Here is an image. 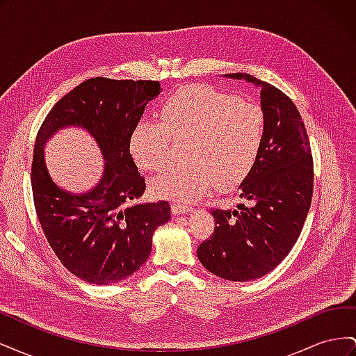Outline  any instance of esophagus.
Instances as JSON below:
<instances>
[{
	"label": "esophagus",
	"instance_id": "obj_1",
	"mask_svg": "<svg viewBox=\"0 0 356 356\" xmlns=\"http://www.w3.org/2000/svg\"><path fill=\"white\" fill-rule=\"evenodd\" d=\"M193 208L191 204H187V203H179V202H175L172 203V212H174L175 215H179V213H187V212H191Z\"/></svg>",
	"mask_w": 356,
	"mask_h": 356
}]
</instances>
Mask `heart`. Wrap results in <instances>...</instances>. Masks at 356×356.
I'll use <instances>...</instances> for the list:
<instances>
[{
	"label": "heart",
	"instance_id": "1",
	"mask_svg": "<svg viewBox=\"0 0 356 356\" xmlns=\"http://www.w3.org/2000/svg\"><path fill=\"white\" fill-rule=\"evenodd\" d=\"M160 122L139 123L129 152L139 170L159 174L170 160V139L187 143V165L153 182L156 196L179 200L195 199L213 184H241L257 163L266 132L260 105L204 84L172 93L161 106Z\"/></svg>",
	"mask_w": 356,
	"mask_h": 356
}]
</instances>
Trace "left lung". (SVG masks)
Listing matches in <instances>:
<instances>
[{
    "instance_id": "1",
    "label": "left lung",
    "mask_w": 356,
    "mask_h": 356,
    "mask_svg": "<svg viewBox=\"0 0 356 356\" xmlns=\"http://www.w3.org/2000/svg\"><path fill=\"white\" fill-rule=\"evenodd\" d=\"M260 88L266 132L260 156L239 186L238 209L212 208L215 229L197 248L213 275L246 282L272 272L303 229L314 195V159L294 102L275 86L250 74H225Z\"/></svg>"
}]
</instances>
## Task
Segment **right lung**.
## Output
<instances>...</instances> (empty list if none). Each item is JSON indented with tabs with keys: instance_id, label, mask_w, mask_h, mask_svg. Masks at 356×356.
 <instances>
[{
	"instance_id": "obj_1",
	"label": "right lung",
	"mask_w": 356,
	"mask_h": 356,
	"mask_svg": "<svg viewBox=\"0 0 356 356\" xmlns=\"http://www.w3.org/2000/svg\"><path fill=\"white\" fill-rule=\"evenodd\" d=\"M160 90L153 80L95 77L59 99L40 127L31 166L35 212L53 252L81 281L110 285L139 270L154 232L170 220L166 200L136 202L145 178L129 152L145 105ZM67 125L86 128L104 157L102 181L83 195L58 188L45 168L42 147Z\"/></svg>"
}]
</instances>
